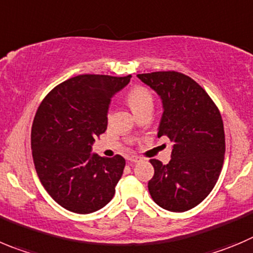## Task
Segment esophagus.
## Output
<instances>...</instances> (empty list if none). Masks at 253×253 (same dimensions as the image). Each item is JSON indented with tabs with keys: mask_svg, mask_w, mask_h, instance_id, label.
Segmentation results:
<instances>
[{
	"mask_svg": "<svg viewBox=\"0 0 253 253\" xmlns=\"http://www.w3.org/2000/svg\"><path fill=\"white\" fill-rule=\"evenodd\" d=\"M127 161L131 162V164H136V162L140 161V159H138L137 156H131V157H128V159H127Z\"/></svg>",
	"mask_w": 253,
	"mask_h": 253,
	"instance_id": "34e87169",
	"label": "esophagus"
}]
</instances>
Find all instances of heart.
I'll return each mask as SVG.
<instances>
[{"label": "heart", "mask_w": 253, "mask_h": 253, "mask_svg": "<svg viewBox=\"0 0 253 253\" xmlns=\"http://www.w3.org/2000/svg\"><path fill=\"white\" fill-rule=\"evenodd\" d=\"M126 101L136 115L142 112L143 110L152 108L153 106L152 93L143 86H133L129 88L126 94Z\"/></svg>", "instance_id": "b5f03b06"}]
</instances>
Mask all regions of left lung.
Instances as JSON below:
<instances>
[{
  "mask_svg": "<svg viewBox=\"0 0 253 253\" xmlns=\"http://www.w3.org/2000/svg\"><path fill=\"white\" fill-rule=\"evenodd\" d=\"M138 79L161 96L164 115L157 136L173 142L171 161L155 169L148 181L153 201L185 212L201 204L218 180L225 160V129L218 107L191 77L176 71L140 73Z\"/></svg>",
  "mask_w": 253,
  "mask_h": 253,
  "instance_id": "obj_1",
  "label": "left lung"
}]
</instances>
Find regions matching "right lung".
I'll use <instances>...</instances> for the list:
<instances>
[{"label":"right lung","instance_id":"1","mask_svg":"<svg viewBox=\"0 0 253 253\" xmlns=\"http://www.w3.org/2000/svg\"><path fill=\"white\" fill-rule=\"evenodd\" d=\"M131 75H80L47 93L37 108L31 131L35 169L44 190L60 206L91 213L112 200L126 161L92 155L94 138L107 128L113 94Z\"/></svg>","mask_w":253,"mask_h":253}]
</instances>
